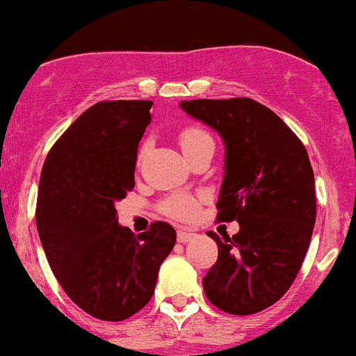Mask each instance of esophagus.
Here are the masks:
<instances>
[{
	"label": "esophagus",
	"instance_id": "34e87169",
	"mask_svg": "<svg viewBox=\"0 0 356 356\" xmlns=\"http://www.w3.org/2000/svg\"><path fill=\"white\" fill-rule=\"evenodd\" d=\"M194 237H196V234H193V232H187V229H178V234H176V238H178V242H181V244H185V242H191Z\"/></svg>",
	"mask_w": 356,
	"mask_h": 356
}]
</instances>
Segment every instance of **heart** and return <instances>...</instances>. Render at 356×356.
Returning a JSON list of instances; mask_svg holds the SVG:
<instances>
[{
    "mask_svg": "<svg viewBox=\"0 0 356 356\" xmlns=\"http://www.w3.org/2000/svg\"><path fill=\"white\" fill-rule=\"evenodd\" d=\"M178 143H180L184 155H187V153L197 149L203 144L213 143V140L209 131H205L203 128L187 127L178 135ZM143 156L144 147H140L139 153H137V163L143 162ZM197 209H200V200L194 194L187 193L171 194V196H168L160 203V212L163 216L171 217V219H176V221H191L197 213Z\"/></svg>",
    "mask_w": 356,
    "mask_h": 356,
    "instance_id": "b5f03b06",
    "label": "heart"
}]
</instances>
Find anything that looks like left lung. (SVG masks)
Returning a JSON list of instances; mask_svg holds the SVG:
<instances>
[{"label": "left lung", "instance_id": "1", "mask_svg": "<svg viewBox=\"0 0 356 356\" xmlns=\"http://www.w3.org/2000/svg\"><path fill=\"white\" fill-rule=\"evenodd\" d=\"M181 108L225 140L217 219L241 226L234 237L209 232L219 257L203 289L222 312L251 316L291 289L307 254L316 222L308 153L271 108L251 97L193 99Z\"/></svg>", "mask_w": 356, "mask_h": 356}]
</instances>
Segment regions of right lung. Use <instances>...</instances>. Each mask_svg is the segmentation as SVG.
<instances>
[{"label":"right lung","instance_id":"1","mask_svg":"<svg viewBox=\"0 0 356 356\" xmlns=\"http://www.w3.org/2000/svg\"><path fill=\"white\" fill-rule=\"evenodd\" d=\"M151 105H92L53 144L40 172L35 221L46 259L65 294L102 321H124L147 305L176 242L168 222L135 237L115 217L114 203L135 185Z\"/></svg>","mask_w":356,"mask_h":356}]
</instances>
